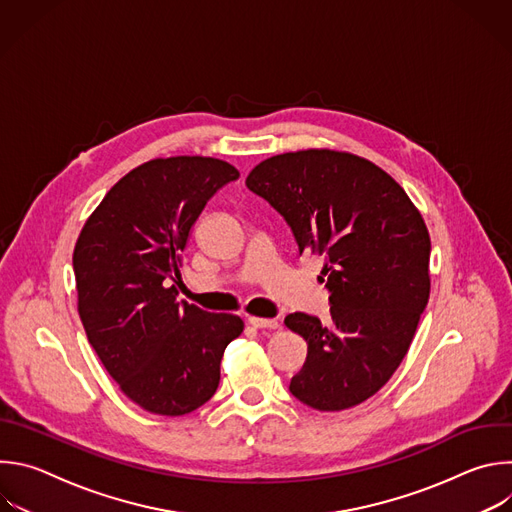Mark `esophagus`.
Wrapping results in <instances>:
<instances>
[{
    "label": "esophagus",
    "mask_w": 512,
    "mask_h": 512,
    "mask_svg": "<svg viewBox=\"0 0 512 512\" xmlns=\"http://www.w3.org/2000/svg\"><path fill=\"white\" fill-rule=\"evenodd\" d=\"M247 322L253 326V328H269V330H275L279 326L277 320H269V318H257V316H251L247 318Z\"/></svg>",
    "instance_id": "obj_1"
}]
</instances>
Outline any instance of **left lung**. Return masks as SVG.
Wrapping results in <instances>:
<instances>
[{
    "label": "left lung",
    "mask_w": 512,
    "mask_h": 512,
    "mask_svg": "<svg viewBox=\"0 0 512 512\" xmlns=\"http://www.w3.org/2000/svg\"><path fill=\"white\" fill-rule=\"evenodd\" d=\"M294 233L324 257L330 322L294 312L308 342L289 391L318 411L375 395L405 358L429 300V233L405 190L373 162L332 150L273 156L247 176Z\"/></svg>",
    "instance_id": "8db88e82"
}]
</instances>
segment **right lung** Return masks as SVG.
Here are the masks:
<instances>
[{"label":"right lung","instance_id":"obj_1","mask_svg":"<svg viewBox=\"0 0 512 512\" xmlns=\"http://www.w3.org/2000/svg\"><path fill=\"white\" fill-rule=\"evenodd\" d=\"M239 172L214 158L152 160L123 176L85 223L72 255L79 314L107 373L139 407L184 415L221 381L243 332L233 314L178 302L182 251L206 202Z\"/></svg>","mask_w":512,"mask_h":512}]
</instances>
